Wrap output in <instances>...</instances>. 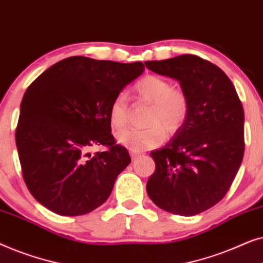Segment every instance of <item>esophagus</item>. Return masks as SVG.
<instances>
[{"mask_svg":"<svg viewBox=\"0 0 263 263\" xmlns=\"http://www.w3.org/2000/svg\"><path fill=\"white\" fill-rule=\"evenodd\" d=\"M130 156H132L133 159H136V158L139 157V154H138V153H135V152H130Z\"/></svg>","mask_w":263,"mask_h":263,"instance_id":"esophagus-1","label":"esophagus"}]
</instances>
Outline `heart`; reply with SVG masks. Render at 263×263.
<instances>
[{"label":"heart","mask_w":263,"mask_h":263,"mask_svg":"<svg viewBox=\"0 0 263 263\" xmlns=\"http://www.w3.org/2000/svg\"><path fill=\"white\" fill-rule=\"evenodd\" d=\"M134 93L139 99L151 104L147 117L148 128H125L118 132L117 141L134 152L153 148L164 141L165 133L174 135L184 125L190 111V100L182 88L172 87L167 79L148 74L136 81ZM129 103L124 95L112 100L109 120L114 128H123L128 122Z\"/></svg>","instance_id":"obj_1"}]
</instances>
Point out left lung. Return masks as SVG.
Listing matches in <instances>:
<instances>
[{
	"label": "left lung",
	"instance_id": "obj_1",
	"mask_svg": "<svg viewBox=\"0 0 263 263\" xmlns=\"http://www.w3.org/2000/svg\"><path fill=\"white\" fill-rule=\"evenodd\" d=\"M145 64L178 80L190 100L184 125L163 148L151 152L156 170L147 181V194L170 213L199 214L222 200L243 160L242 102L228 75L196 55Z\"/></svg>",
	"mask_w": 263,
	"mask_h": 263
}]
</instances>
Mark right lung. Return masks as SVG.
<instances>
[{
  "mask_svg": "<svg viewBox=\"0 0 263 263\" xmlns=\"http://www.w3.org/2000/svg\"><path fill=\"white\" fill-rule=\"evenodd\" d=\"M143 68L141 62L71 56L28 86L15 141L25 184L39 203L75 217L107 200L132 161L111 134L110 105ZM100 144L107 147L104 153L88 152Z\"/></svg>",
  "mask_w": 263,
  "mask_h": 263,
  "instance_id": "1",
  "label": "right lung"
}]
</instances>
